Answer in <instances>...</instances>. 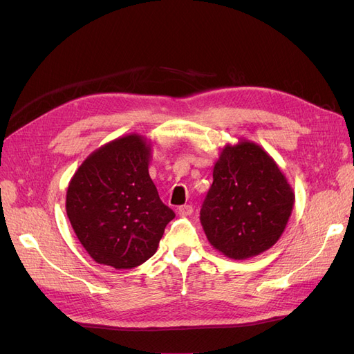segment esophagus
<instances>
[{"label": "esophagus", "mask_w": 354, "mask_h": 354, "mask_svg": "<svg viewBox=\"0 0 354 354\" xmlns=\"http://www.w3.org/2000/svg\"><path fill=\"white\" fill-rule=\"evenodd\" d=\"M192 212H194V208H192L190 205H181L178 208V216L180 217H187V216H190Z\"/></svg>", "instance_id": "obj_1"}]
</instances>
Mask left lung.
Returning <instances> with one entry per match:
<instances>
[{
    "label": "left lung",
    "instance_id": "left-lung-1",
    "mask_svg": "<svg viewBox=\"0 0 354 354\" xmlns=\"http://www.w3.org/2000/svg\"><path fill=\"white\" fill-rule=\"evenodd\" d=\"M294 201V190L274 159L261 146L241 138L224 146L214 164L201 224L212 248L232 260H246L279 241Z\"/></svg>",
    "mask_w": 354,
    "mask_h": 354
}]
</instances>
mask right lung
I'll list each match as a JSON object with an SVG mask.
<instances>
[{"mask_svg":"<svg viewBox=\"0 0 354 354\" xmlns=\"http://www.w3.org/2000/svg\"><path fill=\"white\" fill-rule=\"evenodd\" d=\"M151 155L143 136L118 137L88 155L71 178L66 214L95 263L118 270L143 264L176 217L149 176Z\"/></svg>","mask_w":354,"mask_h":354,"instance_id":"1","label":"right lung"}]
</instances>
